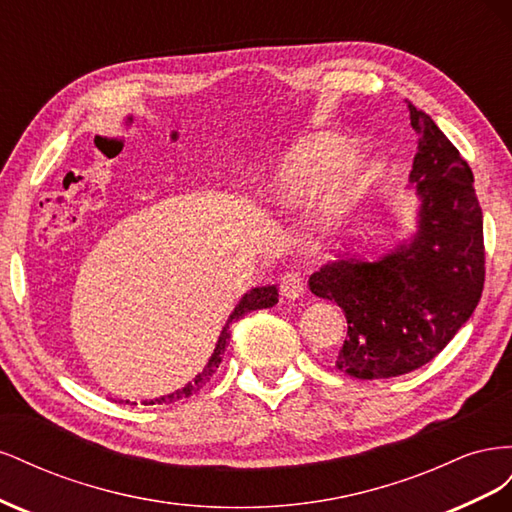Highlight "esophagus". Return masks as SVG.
Returning <instances> with one entry per match:
<instances>
[{
  "label": "esophagus",
  "instance_id": "1",
  "mask_svg": "<svg viewBox=\"0 0 512 512\" xmlns=\"http://www.w3.org/2000/svg\"><path fill=\"white\" fill-rule=\"evenodd\" d=\"M280 292L282 297L286 299H299L305 294V282H303V275L297 271H290L284 273L282 282H280Z\"/></svg>",
  "mask_w": 512,
  "mask_h": 512
}]
</instances>
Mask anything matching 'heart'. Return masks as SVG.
I'll list each match as a JSON object with an SVG mask.
<instances>
[{
    "mask_svg": "<svg viewBox=\"0 0 512 512\" xmlns=\"http://www.w3.org/2000/svg\"><path fill=\"white\" fill-rule=\"evenodd\" d=\"M348 160L350 147L344 138L333 134L307 138L288 158L282 183L284 200L301 205L324 194L322 222L327 226L339 224L365 188L363 170Z\"/></svg>",
    "mask_w": 512,
    "mask_h": 512,
    "instance_id": "obj_1",
    "label": "heart"
}]
</instances>
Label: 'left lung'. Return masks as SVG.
I'll return each mask as SVG.
<instances>
[{
    "label": "left lung",
    "mask_w": 512,
    "mask_h": 512,
    "mask_svg": "<svg viewBox=\"0 0 512 512\" xmlns=\"http://www.w3.org/2000/svg\"><path fill=\"white\" fill-rule=\"evenodd\" d=\"M416 132L410 179L421 220L410 245L376 262L339 258L309 277L316 297L344 309L348 335L335 367L356 380L410 374L468 322L485 286L483 211L474 175L427 113L408 102Z\"/></svg>",
    "instance_id": "obj_1"
}]
</instances>
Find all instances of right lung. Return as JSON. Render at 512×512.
<instances>
[{
	"label": "right lung",
	"instance_id": "obj_1",
	"mask_svg": "<svg viewBox=\"0 0 512 512\" xmlns=\"http://www.w3.org/2000/svg\"><path fill=\"white\" fill-rule=\"evenodd\" d=\"M275 303H277V288H275V286L254 288L250 294H245V297L239 301V305L235 307V312L230 314V318H228V322H226V327H224V331H222V335H220V342H218V346H215L211 361H209V365H207V369L203 371V374H198V376L194 378V382L185 384L181 391L170 393V395L160 397V399H156V401H149V404H147V401H143V404H145V406H153V404H158V406H162V404H175V401H179V399H185V397H190V395L198 393V391L203 389V386L209 382V376L213 374L215 367H220V363H222V354H224V350L228 348V342H230V324L235 322L237 318L245 316L247 312H254V309H267V307H273Z\"/></svg>",
	"mask_w": 512,
	"mask_h": 512
}]
</instances>
